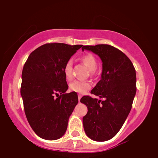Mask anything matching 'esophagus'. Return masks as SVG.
<instances>
[{
    "instance_id": "34e87169",
    "label": "esophagus",
    "mask_w": 158,
    "mask_h": 158,
    "mask_svg": "<svg viewBox=\"0 0 158 158\" xmlns=\"http://www.w3.org/2000/svg\"><path fill=\"white\" fill-rule=\"evenodd\" d=\"M81 95H78V100H79V102H80V99H81Z\"/></svg>"
}]
</instances>
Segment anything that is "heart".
<instances>
[{"mask_svg": "<svg viewBox=\"0 0 158 158\" xmlns=\"http://www.w3.org/2000/svg\"><path fill=\"white\" fill-rule=\"evenodd\" d=\"M81 60L87 66V68L90 72H94L96 70L98 66L97 60L93 54H85V55H84L81 57ZM72 67L73 64L71 60H68L65 63L64 67H63V73H64L65 79L67 80H71L73 78ZM90 87V83L87 81L75 80L69 85V88L71 90L80 94L85 93Z\"/></svg>", "mask_w": 158, "mask_h": 158, "instance_id": "1", "label": "heart"}]
</instances>
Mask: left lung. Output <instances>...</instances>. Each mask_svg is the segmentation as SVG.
<instances>
[{"instance_id": "obj_1", "label": "left lung", "mask_w": 158, "mask_h": 158, "mask_svg": "<svg viewBox=\"0 0 158 158\" xmlns=\"http://www.w3.org/2000/svg\"><path fill=\"white\" fill-rule=\"evenodd\" d=\"M102 60L101 79L91 93L80 101L87 107L83 117L84 129L89 139L105 141L119 132L131 111L136 93V74L132 62L123 52L108 44L84 46Z\"/></svg>"}]
</instances>
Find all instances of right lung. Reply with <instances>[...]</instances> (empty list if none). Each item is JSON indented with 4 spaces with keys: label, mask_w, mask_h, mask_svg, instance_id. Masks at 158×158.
<instances>
[{
    "label": "right lung",
    "mask_w": 158,
    "mask_h": 158,
    "mask_svg": "<svg viewBox=\"0 0 158 158\" xmlns=\"http://www.w3.org/2000/svg\"><path fill=\"white\" fill-rule=\"evenodd\" d=\"M81 47L46 44L32 52L24 65L20 89L24 109L32 129L41 139L56 140L66 131L78 95L65 93L69 86L63 67Z\"/></svg>",
    "instance_id": "obj_1"
}]
</instances>
